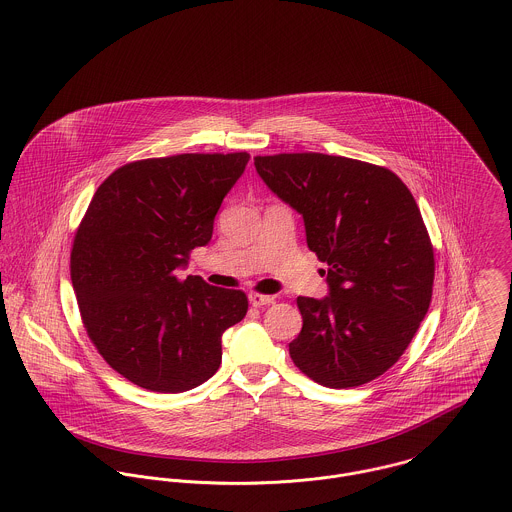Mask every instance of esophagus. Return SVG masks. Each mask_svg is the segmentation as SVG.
I'll return each instance as SVG.
<instances>
[{"label":"esophagus","mask_w":512,"mask_h":512,"mask_svg":"<svg viewBox=\"0 0 512 512\" xmlns=\"http://www.w3.org/2000/svg\"><path fill=\"white\" fill-rule=\"evenodd\" d=\"M275 300V296L271 294H259V292H249V304L255 308H263L267 304H271Z\"/></svg>","instance_id":"obj_1"}]
</instances>
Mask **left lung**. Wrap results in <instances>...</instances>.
<instances>
[{"mask_svg": "<svg viewBox=\"0 0 512 512\" xmlns=\"http://www.w3.org/2000/svg\"><path fill=\"white\" fill-rule=\"evenodd\" d=\"M263 182L296 210L306 243L328 263V296H298L294 365L330 389L365 385L404 353L424 320L434 249L416 200L395 172L322 153L255 157Z\"/></svg>", "mask_w": 512, "mask_h": 512, "instance_id": "8db88e82", "label": "left lung"}]
</instances>
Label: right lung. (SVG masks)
Returning a JSON list of instances; mask_svg holds the SVG:
<instances>
[{
    "label": "right lung",
    "instance_id": "add662e5",
    "mask_svg": "<svg viewBox=\"0 0 512 512\" xmlns=\"http://www.w3.org/2000/svg\"><path fill=\"white\" fill-rule=\"evenodd\" d=\"M247 153L129 163L96 190L74 235L70 277L84 328L121 377L184 393L222 363V334L247 314L241 290L180 279L247 167Z\"/></svg>",
    "mask_w": 512,
    "mask_h": 512
}]
</instances>
